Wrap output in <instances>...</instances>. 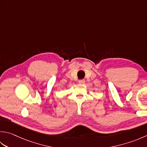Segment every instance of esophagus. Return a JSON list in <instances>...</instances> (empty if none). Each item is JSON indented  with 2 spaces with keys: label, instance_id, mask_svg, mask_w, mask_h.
Listing matches in <instances>:
<instances>
[{
  "label": "esophagus",
  "instance_id": "obj_1",
  "mask_svg": "<svg viewBox=\"0 0 147 147\" xmlns=\"http://www.w3.org/2000/svg\"><path fill=\"white\" fill-rule=\"evenodd\" d=\"M85 82V80H80L78 81V83H80V84H84Z\"/></svg>",
  "mask_w": 147,
  "mask_h": 147
}]
</instances>
